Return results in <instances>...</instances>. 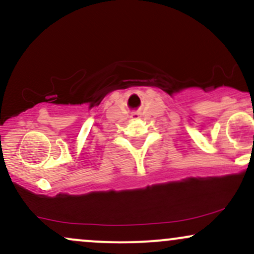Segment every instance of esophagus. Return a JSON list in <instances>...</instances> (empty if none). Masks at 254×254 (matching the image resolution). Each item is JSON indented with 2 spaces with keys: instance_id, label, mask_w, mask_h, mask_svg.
<instances>
[{
  "instance_id": "obj_1",
  "label": "esophagus",
  "mask_w": 254,
  "mask_h": 254,
  "mask_svg": "<svg viewBox=\"0 0 254 254\" xmlns=\"http://www.w3.org/2000/svg\"><path fill=\"white\" fill-rule=\"evenodd\" d=\"M133 119H139V114H134V115H132Z\"/></svg>"
}]
</instances>
